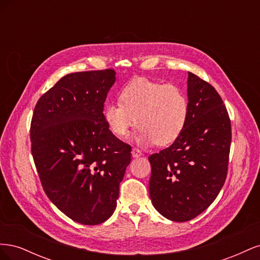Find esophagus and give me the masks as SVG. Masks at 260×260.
<instances>
[{
  "instance_id": "34e87169",
  "label": "esophagus",
  "mask_w": 260,
  "mask_h": 260,
  "mask_svg": "<svg viewBox=\"0 0 260 260\" xmlns=\"http://www.w3.org/2000/svg\"><path fill=\"white\" fill-rule=\"evenodd\" d=\"M131 154H132L133 157H140V156L143 155L142 151H141V149H139V148H137V147H133V148H132Z\"/></svg>"
}]
</instances>
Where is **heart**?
<instances>
[{
	"label": "heart",
	"instance_id": "b5f03b06",
	"mask_svg": "<svg viewBox=\"0 0 260 260\" xmlns=\"http://www.w3.org/2000/svg\"><path fill=\"white\" fill-rule=\"evenodd\" d=\"M120 103H107L104 119L113 135L124 138L138 124L139 141L144 144L169 145L182 135L190 116L184 92L175 84L137 78L119 93Z\"/></svg>",
	"mask_w": 260,
	"mask_h": 260
}]
</instances>
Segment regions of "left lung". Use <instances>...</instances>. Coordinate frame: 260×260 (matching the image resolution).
Returning a JSON list of instances; mask_svg holds the SVG:
<instances>
[{"instance_id": "8db88e82", "label": "left lung", "mask_w": 260, "mask_h": 260, "mask_svg": "<svg viewBox=\"0 0 260 260\" xmlns=\"http://www.w3.org/2000/svg\"><path fill=\"white\" fill-rule=\"evenodd\" d=\"M187 98L190 116L183 133L148 157L153 205L178 222L199 216L216 200L226 178L232 137L229 114L214 86L188 73Z\"/></svg>"}]
</instances>
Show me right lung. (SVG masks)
I'll return each mask as SVG.
<instances>
[{
    "mask_svg": "<svg viewBox=\"0 0 260 260\" xmlns=\"http://www.w3.org/2000/svg\"><path fill=\"white\" fill-rule=\"evenodd\" d=\"M115 70L66 75L37 102L31 154L45 194L61 212L86 225L113 215L131 146L109 131L104 102Z\"/></svg>",
    "mask_w": 260,
    "mask_h": 260,
    "instance_id": "add662e5",
    "label": "right lung"
}]
</instances>
